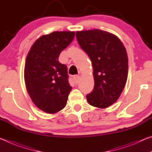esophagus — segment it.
Segmentation results:
<instances>
[{
  "label": "esophagus",
  "mask_w": 152,
  "mask_h": 152,
  "mask_svg": "<svg viewBox=\"0 0 152 152\" xmlns=\"http://www.w3.org/2000/svg\"><path fill=\"white\" fill-rule=\"evenodd\" d=\"M73 80H74V83H75V84H77L80 81V76H77V75L74 76L73 77Z\"/></svg>",
  "instance_id": "34e87169"
}]
</instances>
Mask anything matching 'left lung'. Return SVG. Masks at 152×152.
<instances>
[{
	"mask_svg": "<svg viewBox=\"0 0 152 152\" xmlns=\"http://www.w3.org/2000/svg\"><path fill=\"white\" fill-rule=\"evenodd\" d=\"M76 35L93 67L94 86L87 94V101L93 107L106 109L117 101L127 82L126 49L118 37L105 31H78Z\"/></svg>",
	"mask_w": 152,
	"mask_h": 152,
	"instance_id": "left-lung-1",
	"label": "left lung"
}]
</instances>
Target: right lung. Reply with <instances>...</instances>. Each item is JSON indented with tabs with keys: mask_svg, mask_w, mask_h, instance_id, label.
Listing matches in <instances>:
<instances>
[{
	"mask_svg": "<svg viewBox=\"0 0 152 152\" xmlns=\"http://www.w3.org/2000/svg\"><path fill=\"white\" fill-rule=\"evenodd\" d=\"M74 35V31L43 35L27 53L24 69L27 91L36 107L46 113L55 114L62 110L72 91L67 67L59 62L58 58Z\"/></svg>",
	"mask_w": 152,
	"mask_h": 152,
	"instance_id": "add662e5",
	"label": "right lung"
}]
</instances>
